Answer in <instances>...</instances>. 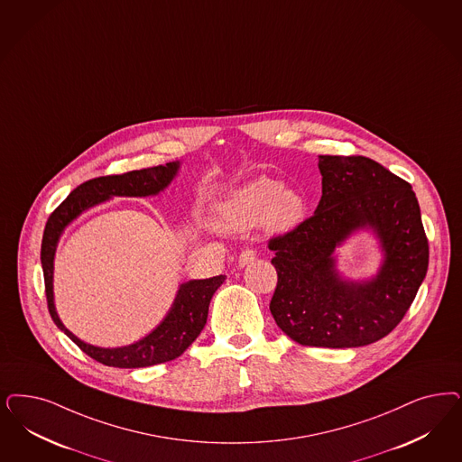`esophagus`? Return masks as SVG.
I'll return each mask as SVG.
<instances>
[{
	"mask_svg": "<svg viewBox=\"0 0 462 462\" xmlns=\"http://www.w3.org/2000/svg\"><path fill=\"white\" fill-rule=\"evenodd\" d=\"M255 259V251L253 249H245V251H242L239 254V266L240 268H244V266H247V264H251L253 261Z\"/></svg>",
	"mask_w": 462,
	"mask_h": 462,
	"instance_id": "esophagus-1",
	"label": "esophagus"
}]
</instances>
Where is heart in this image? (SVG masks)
Instances as JSON below:
<instances>
[{"mask_svg": "<svg viewBox=\"0 0 462 462\" xmlns=\"http://www.w3.org/2000/svg\"><path fill=\"white\" fill-rule=\"evenodd\" d=\"M305 213L307 199L302 192L271 175H257L218 201L215 220L220 228L232 232L261 222L270 234H288L303 222Z\"/></svg>", "mask_w": 462, "mask_h": 462, "instance_id": "heart-1", "label": "heart"}]
</instances>
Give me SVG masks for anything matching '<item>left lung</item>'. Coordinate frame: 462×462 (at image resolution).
<instances>
[{"mask_svg":"<svg viewBox=\"0 0 462 462\" xmlns=\"http://www.w3.org/2000/svg\"><path fill=\"white\" fill-rule=\"evenodd\" d=\"M316 213L270 240L278 285L270 310L303 346L356 348L389 335L429 270V240L411 186L366 157L319 155ZM360 229L380 240L383 261L366 281L345 279L335 249Z\"/></svg>","mask_w":462,"mask_h":462,"instance_id":"1","label":"left lung"}]
</instances>
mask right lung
<instances>
[{"label":"right lung","instance_id":"add662e5","mask_svg":"<svg viewBox=\"0 0 462 462\" xmlns=\"http://www.w3.org/2000/svg\"><path fill=\"white\" fill-rule=\"evenodd\" d=\"M180 162H169L159 167L133 171L127 174L106 175L90 179L69 192L60 207L49 217L41 245V263L46 282L49 314L54 324L68 336L81 351L97 362L116 368H142L171 362L189 348L192 341L203 331L208 319V307L213 293L225 282V276H213L207 280H189L182 283L175 295L167 316L160 320L142 339L117 348H102L81 341L80 337L66 329L54 305V255L58 242L66 226L77 220L83 211L97 207L116 196L146 198L163 191L179 174Z\"/></svg>","mask_w":462,"mask_h":462}]
</instances>
